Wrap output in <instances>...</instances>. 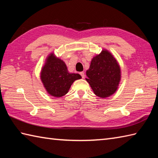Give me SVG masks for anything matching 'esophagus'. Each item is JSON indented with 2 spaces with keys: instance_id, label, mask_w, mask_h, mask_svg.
Here are the masks:
<instances>
[{
  "instance_id": "34e87169",
  "label": "esophagus",
  "mask_w": 158,
  "mask_h": 158,
  "mask_svg": "<svg viewBox=\"0 0 158 158\" xmlns=\"http://www.w3.org/2000/svg\"><path fill=\"white\" fill-rule=\"evenodd\" d=\"M80 75H81V77H82L83 79L85 78V73H84V72H81V73H80Z\"/></svg>"
}]
</instances>
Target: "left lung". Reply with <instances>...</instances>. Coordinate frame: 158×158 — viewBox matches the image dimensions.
Instances as JSON below:
<instances>
[{
  "mask_svg": "<svg viewBox=\"0 0 158 158\" xmlns=\"http://www.w3.org/2000/svg\"><path fill=\"white\" fill-rule=\"evenodd\" d=\"M86 75V81L95 94L100 98H106L116 92L121 79V70L111 53L102 50L92 60Z\"/></svg>",
  "mask_w": 158,
  "mask_h": 158,
  "instance_id": "left-lung-1",
  "label": "left lung"
}]
</instances>
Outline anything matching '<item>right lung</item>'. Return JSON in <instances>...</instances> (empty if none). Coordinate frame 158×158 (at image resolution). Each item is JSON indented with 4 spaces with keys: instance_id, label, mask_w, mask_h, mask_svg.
Masks as SVG:
<instances>
[{
    "instance_id": "1",
    "label": "right lung",
    "mask_w": 158,
    "mask_h": 158,
    "mask_svg": "<svg viewBox=\"0 0 158 158\" xmlns=\"http://www.w3.org/2000/svg\"><path fill=\"white\" fill-rule=\"evenodd\" d=\"M81 78L79 74L69 73L64 62L53 53L48 57L41 73V79L47 92L54 97L66 94L73 83Z\"/></svg>"
}]
</instances>
